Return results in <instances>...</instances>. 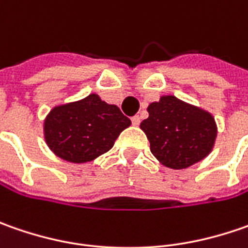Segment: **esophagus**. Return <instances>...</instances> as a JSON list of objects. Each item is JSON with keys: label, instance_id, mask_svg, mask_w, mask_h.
<instances>
[{"label": "esophagus", "instance_id": "obj_1", "mask_svg": "<svg viewBox=\"0 0 248 248\" xmlns=\"http://www.w3.org/2000/svg\"><path fill=\"white\" fill-rule=\"evenodd\" d=\"M131 121H132V125H139L140 119H139V116H134V117H131Z\"/></svg>", "mask_w": 248, "mask_h": 248}]
</instances>
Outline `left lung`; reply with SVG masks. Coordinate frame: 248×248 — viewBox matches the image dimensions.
<instances>
[{
  "label": "left lung",
  "instance_id": "8db88e82",
  "mask_svg": "<svg viewBox=\"0 0 248 248\" xmlns=\"http://www.w3.org/2000/svg\"><path fill=\"white\" fill-rule=\"evenodd\" d=\"M148 111L140 129L150 142V152L163 166L184 170L202 161L213 150L217 124L208 111L172 95L150 103Z\"/></svg>",
  "mask_w": 248,
  "mask_h": 248
}]
</instances>
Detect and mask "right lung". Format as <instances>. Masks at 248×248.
<instances>
[{
    "mask_svg": "<svg viewBox=\"0 0 248 248\" xmlns=\"http://www.w3.org/2000/svg\"><path fill=\"white\" fill-rule=\"evenodd\" d=\"M131 120L116 105L96 93L53 108L44 121V137L58 157L70 163H87L109 152Z\"/></svg>",
    "mask_w": 248,
    "mask_h": 248,
    "instance_id": "obj_1",
    "label": "right lung"
}]
</instances>
